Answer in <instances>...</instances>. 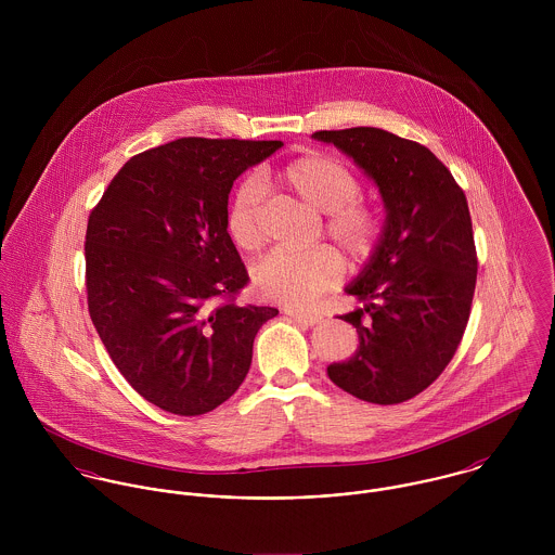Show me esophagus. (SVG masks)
<instances>
[{
	"mask_svg": "<svg viewBox=\"0 0 555 555\" xmlns=\"http://www.w3.org/2000/svg\"><path fill=\"white\" fill-rule=\"evenodd\" d=\"M286 314L293 318V320H297V322H301V324H318L322 318L318 317V314H310V312H295V310H286Z\"/></svg>",
	"mask_w": 555,
	"mask_h": 555,
	"instance_id": "esophagus-1",
	"label": "esophagus"
}]
</instances>
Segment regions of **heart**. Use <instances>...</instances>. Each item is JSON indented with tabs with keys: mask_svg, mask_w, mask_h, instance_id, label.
Segmentation results:
<instances>
[{
	"mask_svg": "<svg viewBox=\"0 0 555 555\" xmlns=\"http://www.w3.org/2000/svg\"><path fill=\"white\" fill-rule=\"evenodd\" d=\"M291 194L324 214V235L352 262L367 260L383 235L380 211L363 201L361 177L344 159L324 152H310L291 159L275 175ZM262 188L256 179L238 183L229 211V235L245 251L264 243ZM341 278V260L328 247L304 251L275 249L251 269L256 293L286 308H306Z\"/></svg>",
	"mask_w": 555,
	"mask_h": 555,
	"instance_id": "obj_1",
	"label": "heart"
}]
</instances>
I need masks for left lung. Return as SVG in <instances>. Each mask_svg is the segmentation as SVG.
I'll return each mask as SVG.
<instances>
[{
  "label": "left lung",
  "instance_id": "obj_1",
  "mask_svg": "<svg viewBox=\"0 0 555 555\" xmlns=\"http://www.w3.org/2000/svg\"><path fill=\"white\" fill-rule=\"evenodd\" d=\"M378 185L387 218L344 314L359 348L326 367L350 396L391 405L425 391L453 359L475 297L476 247L464 190L427 147L380 128L320 130Z\"/></svg>",
  "mask_w": 555,
  "mask_h": 555
}]
</instances>
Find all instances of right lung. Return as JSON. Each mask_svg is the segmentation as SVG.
Here are the masks:
<instances>
[{
	"label": "right lung",
	"mask_w": 555,
	"mask_h": 555,
	"mask_svg": "<svg viewBox=\"0 0 555 555\" xmlns=\"http://www.w3.org/2000/svg\"><path fill=\"white\" fill-rule=\"evenodd\" d=\"M282 145L177 139L128 159L89 214V317L130 387L166 412L224 403L249 372L258 328L278 317L233 301L249 278L227 211L238 175Z\"/></svg>",
	"instance_id": "add662e5"
}]
</instances>
